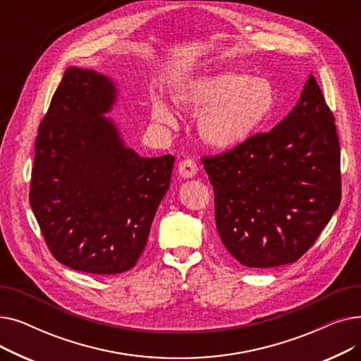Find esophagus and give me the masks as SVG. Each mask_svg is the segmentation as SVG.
Masks as SVG:
<instances>
[{
	"mask_svg": "<svg viewBox=\"0 0 361 361\" xmlns=\"http://www.w3.org/2000/svg\"><path fill=\"white\" fill-rule=\"evenodd\" d=\"M178 174L183 178H192L197 174V165L193 159H184L178 164Z\"/></svg>",
	"mask_w": 361,
	"mask_h": 361,
	"instance_id": "esophagus-1",
	"label": "esophagus"
}]
</instances>
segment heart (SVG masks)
Here are the masks:
<instances>
[{"instance_id":"b5f03b06","label":"heart","mask_w":361,"mask_h":361,"mask_svg":"<svg viewBox=\"0 0 361 361\" xmlns=\"http://www.w3.org/2000/svg\"><path fill=\"white\" fill-rule=\"evenodd\" d=\"M178 104L199 114L200 137L212 147L233 149L247 142L276 105L274 85L244 71H219L187 79L174 87ZM157 121H176L174 109L161 98L152 101Z\"/></svg>"}]
</instances>
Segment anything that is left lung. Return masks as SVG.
<instances>
[{"instance_id": "obj_1", "label": "left lung", "mask_w": 361, "mask_h": 361, "mask_svg": "<svg viewBox=\"0 0 361 361\" xmlns=\"http://www.w3.org/2000/svg\"><path fill=\"white\" fill-rule=\"evenodd\" d=\"M339 161L335 118L310 74L269 133L202 159L225 249L247 268L297 262L338 209Z\"/></svg>"}]
</instances>
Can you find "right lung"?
I'll return each instance as SVG.
<instances>
[{
  "label": "right lung",
  "instance_id": "1",
  "mask_svg": "<svg viewBox=\"0 0 361 361\" xmlns=\"http://www.w3.org/2000/svg\"><path fill=\"white\" fill-rule=\"evenodd\" d=\"M118 90L94 70L68 67L35 145L29 202L54 257L116 275L135 267L168 192L174 157L143 158L109 117Z\"/></svg>",
  "mask_w": 361,
  "mask_h": 361
}]
</instances>
